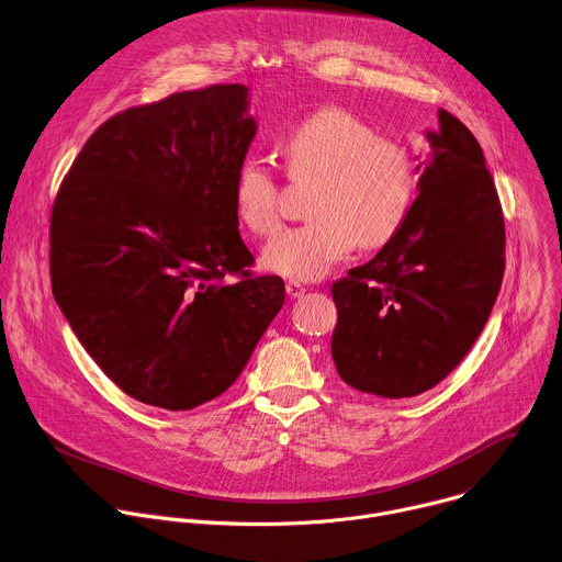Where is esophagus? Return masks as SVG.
Returning a JSON list of instances; mask_svg holds the SVG:
<instances>
[{"label": "esophagus", "instance_id": "obj_1", "mask_svg": "<svg viewBox=\"0 0 562 562\" xmlns=\"http://www.w3.org/2000/svg\"><path fill=\"white\" fill-rule=\"evenodd\" d=\"M285 292H288L290 299H301V296L305 294V285H301V283H296V281H288V283H285Z\"/></svg>", "mask_w": 562, "mask_h": 562}]
</instances>
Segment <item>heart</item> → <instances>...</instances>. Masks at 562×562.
I'll list each match as a JSON object with an SVG mask.
<instances>
[{
  "label": "heart",
  "mask_w": 562,
  "mask_h": 562,
  "mask_svg": "<svg viewBox=\"0 0 562 562\" xmlns=\"http://www.w3.org/2000/svg\"><path fill=\"white\" fill-rule=\"evenodd\" d=\"M292 181H314L312 221L283 231L263 250L266 270L316 281L361 244H387L409 214L416 170L409 150L344 108H321L296 122L277 144ZM233 201L239 221L270 237L281 223L279 181L261 159H244L235 172Z\"/></svg>",
  "instance_id": "1"
}]
</instances>
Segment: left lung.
Listing matches in <instances>:
<instances>
[{"mask_svg": "<svg viewBox=\"0 0 562 562\" xmlns=\"http://www.w3.org/2000/svg\"><path fill=\"white\" fill-rule=\"evenodd\" d=\"M425 137L429 155L403 226L331 285L336 372L385 398L427 392L465 359L505 272V221L481 144L447 110Z\"/></svg>", "mask_w": 562, "mask_h": 562, "instance_id": "obj_1", "label": "left lung"}]
</instances>
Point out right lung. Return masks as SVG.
<instances>
[{
  "instance_id": "obj_1",
  "label": "right lung",
  "mask_w": 562,
  "mask_h": 562,
  "mask_svg": "<svg viewBox=\"0 0 562 562\" xmlns=\"http://www.w3.org/2000/svg\"><path fill=\"white\" fill-rule=\"evenodd\" d=\"M248 86L128 108L72 161L50 214V281L79 344L128 396L181 412L226 392L285 301L255 277L233 183Z\"/></svg>"
}]
</instances>
